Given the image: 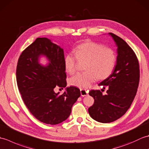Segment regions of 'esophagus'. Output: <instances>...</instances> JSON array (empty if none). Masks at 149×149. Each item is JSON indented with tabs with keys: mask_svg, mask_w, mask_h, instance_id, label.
<instances>
[{
	"mask_svg": "<svg viewBox=\"0 0 149 149\" xmlns=\"http://www.w3.org/2000/svg\"><path fill=\"white\" fill-rule=\"evenodd\" d=\"M81 95L82 97H84V96H86L88 92V91L86 90H84V89H81Z\"/></svg>",
	"mask_w": 149,
	"mask_h": 149,
	"instance_id": "esophagus-1",
	"label": "esophagus"
}]
</instances>
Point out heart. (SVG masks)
Wrapping results in <instances>:
<instances>
[{"mask_svg": "<svg viewBox=\"0 0 149 149\" xmlns=\"http://www.w3.org/2000/svg\"><path fill=\"white\" fill-rule=\"evenodd\" d=\"M73 53L65 56L64 63L66 70L72 74L76 70L77 59L86 61L84 65L86 71L79 72L72 76L69 83L72 86L86 88L97 79L102 81L108 78L113 73L116 62L115 52L100 44L86 42L77 46Z\"/></svg>", "mask_w": 149, "mask_h": 149, "instance_id": "heart-1", "label": "heart"}]
</instances>
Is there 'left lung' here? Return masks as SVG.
I'll use <instances>...</instances> for the list:
<instances>
[{"instance_id":"left-lung-1","label":"left lung","mask_w":149,"mask_h":149,"mask_svg":"<svg viewBox=\"0 0 149 149\" xmlns=\"http://www.w3.org/2000/svg\"><path fill=\"white\" fill-rule=\"evenodd\" d=\"M117 49L116 65L113 72L99 84L105 89L106 95L100 90H91L89 95L94 103L88 112L93 120L101 123H110L122 116L130 107L140 82V65L135 52L121 38L109 33Z\"/></svg>"}]
</instances>
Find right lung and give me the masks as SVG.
<instances>
[{
    "instance_id": "right-lung-1",
    "label": "right lung",
    "mask_w": 149,
    "mask_h": 149,
    "mask_svg": "<svg viewBox=\"0 0 149 149\" xmlns=\"http://www.w3.org/2000/svg\"><path fill=\"white\" fill-rule=\"evenodd\" d=\"M41 55L49 59L47 65L39 63ZM64 60L63 49L47 38H38L18 61L16 75L22 99L31 113L47 124H58L67 119L81 95L80 90L75 86L67 88L61 95L55 93L56 86H66Z\"/></svg>"
}]
</instances>
